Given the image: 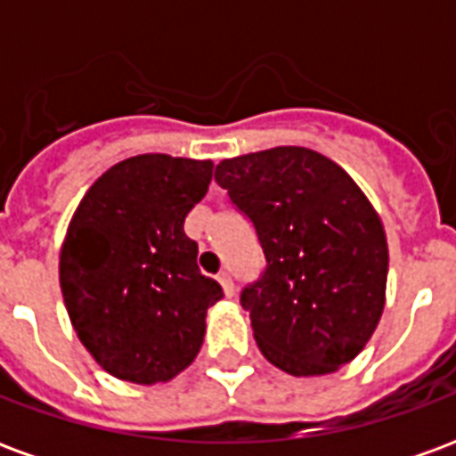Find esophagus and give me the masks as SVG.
<instances>
[{"instance_id": "34e87169", "label": "esophagus", "mask_w": 456, "mask_h": 456, "mask_svg": "<svg viewBox=\"0 0 456 456\" xmlns=\"http://www.w3.org/2000/svg\"><path fill=\"white\" fill-rule=\"evenodd\" d=\"M217 281H219V286H222V290H224V296L227 297L234 296V283H232V276H229V273H219Z\"/></svg>"}]
</instances>
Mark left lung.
I'll list each match as a JSON object with an SVG mask.
<instances>
[{
    "label": "left lung",
    "mask_w": 456,
    "mask_h": 456,
    "mask_svg": "<svg viewBox=\"0 0 456 456\" xmlns=\"http://www.w3.org/2000/svg\"><path fill=\"white\" fill-rule=\"evenodd\" d=\"M215 180L256 227L266 273L244 288L254 339L290 376H325L362 352L386 305V229L335 160L276 146L217 163Z\"/></svg>",
    "instance_id": "8db88e82"
}]
</instances>
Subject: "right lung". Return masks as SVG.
I'll use <instances>...</instances> for the list:
<instances>
[{
    "mask_svg": "<svg viewBox=\"0 0 456 456\" xmlns=\"http://www.w3.org/2000/svg\"><path fill=\"white\" fill-rule=\"evenodd\" d=\"M212 160L143 153L85 192L61 247V290L77 339L114 379L153 386L195 362L217 281L198 268L183 222L205 198Z\"/></svg>",
    "mask_w": 456,
    "mask_h": 456,
    "instance_id": "1",
    "label": "right lung"
}]
</instances>
